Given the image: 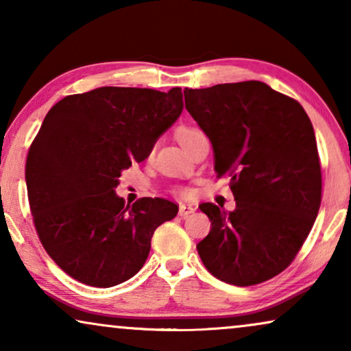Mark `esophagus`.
<instances>
[{
  "label": "esophagus",
  "instance_id": "34e87169",
  "mask_svg": "<svg viewBox=\"0 0 351 351\" xmlns=\"http://www.w3.org/2000/svg\"><path fill=\"white\" fill-rule=\"evenodd\" d=\"M193 213H195L193 206L180 204V208H179V215H180V217H189V215L193 214Z\"/></svg>",
  "mask_w": 351,
  "mask_h": 351
}]
</instances>
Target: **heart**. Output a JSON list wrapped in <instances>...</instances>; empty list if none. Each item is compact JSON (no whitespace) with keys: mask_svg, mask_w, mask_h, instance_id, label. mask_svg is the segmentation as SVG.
<instances>
[{"mask_svg":"<svg viewBox=\"0 0 351 351\" xmlns=\"http://www.w3.org/2000/svg\"><path fill=\"white\" fill-rule=\"evenodd\" d=\"M199 131L198 129H193V128H180L179 131H177V141H179V143L182 147H186L189 143L193 141V138L198 136ZM182 193L186 195V191H182Z\"/></svg>","mask_w":351,"mask_h":351,"instance_id":"obj_1","label":"heart"}]
</instances>
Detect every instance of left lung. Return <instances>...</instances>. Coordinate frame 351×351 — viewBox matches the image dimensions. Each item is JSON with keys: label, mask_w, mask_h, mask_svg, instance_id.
Returning a JSON list of instances; mask_svg holds the SVG:
<instances>
[{"label": "left lung", "mask_w": 351, "mask_h": 351, "mask_svg": "<svg viewBox=\"0 0 351 351\" xmlns=\"http://www.w3.org/2000/svg\"><path fill=\"white\" fill-rule=\"evenodd\" d=\"M185 108L214 150V171L230 176L237 209H199L210 232L196 244L220 281L252 286L276 276L299 252L321 204L315 131L297 100L262 81L184 89Z\"/></svg>", "instance_id": "left-lung-1"}]
</instances>
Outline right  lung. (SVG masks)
I'll return each instance as SVG.
<instances>
[{"label":"right lung","instance_id":"1","mask_svg":"<svg viewBox=\"0 0 351 351\" xmlns=\"http://www.w3.org/2000/svg\"><path fill=\"white\" fill-rule=\"evenodd\" d=\"M182 110L180 88L105 86L66 95L47 112L28 152L25 180L38 237L66 275L112 287L143 267L153 233L179 206L141 198L129 208L114 189Z\"/></svg>","mask_w":351,"mask_h":351}]
</instances>
